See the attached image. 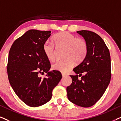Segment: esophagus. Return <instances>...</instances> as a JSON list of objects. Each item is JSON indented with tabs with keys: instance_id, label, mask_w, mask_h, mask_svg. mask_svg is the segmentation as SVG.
<instances>
[{
	"instance_id": "1",
	"label": "esophagus",
	"mask_w": 121,
	"mask_h": 121,
	"mask_svg": "<svg viewBox=\"0 0 121 121\" xmlns=\"http://www.w3.org/2000/svg\"><path fill=\"white\" fill-rule=\"evenodd\" d=\"M62 77H64L66 76L67 74H65V73H62Z\"/></svg>"
}]
</instances>
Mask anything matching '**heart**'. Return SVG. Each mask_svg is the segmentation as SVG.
Masks as SVG:
<instances>
[{"label":"heart","mask_w":121,"mask_h":121,"mask_svg":"<svg viewBox=\"0 0 121 121\" xmlns=\"http://www.w3.org/2000/svg\"><path fill=\"white\" fill-rule=\"evenodd\" d=\"M53 40L58 48H65V59L57 60L53 64V69L66 73L73 67L74 62L76 64L80 63L85 58L87 52V44L83 39L76 38L72 34L64 31L56 34ZM43 50L49 60H55L56 50L53 44L45 43Z\"/></svg>","instance_id":"obj_1"}]
</instances>
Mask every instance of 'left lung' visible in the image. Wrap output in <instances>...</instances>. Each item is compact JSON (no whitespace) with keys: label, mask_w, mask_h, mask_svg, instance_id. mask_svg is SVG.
I'll return each mask as SVG.
<instances>
[{"label":"left lung","mask_w":121,"mask_h":121,"mask_svg":"<svg viewBox=\"0 0 121 121\" xmlns=\"http://www.w3.org/2000/svg\"><path fill=\"white\" fill-rule=\"evenodd\" d=\"M77 32L87 43V52L82 62L73 69L76 75H70L72 82L67 87V97L76 105L90 107L100 99L109 84L111 56L104 40L98 34L87 30ZM82 73L84 76L78 80V77Z\"/></svg>","instance_id":"left-lung-1"}]
</instances>
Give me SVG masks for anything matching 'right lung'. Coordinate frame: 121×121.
<instances>
[{"label": "right lung", "instance_id": "right-lung-1", "mask_svg": "<svg viewBox=\"0 0 121 121\" xmlns=\"http://www.w3.org/2000/svg\"><path fill=\"white\" fill-rule=\"evenodd\" d=\"M50 31L30 30L14 41L9 52L7 73L10 86L18 97L32 107L51 99L53 89L62 78L58 71H50V64L43 46ZM47 73L46 78L38 77Z\"/></svg>", "mask_w": 121, "mask_h": 121}]
</instances>
